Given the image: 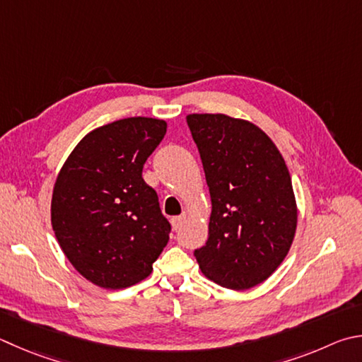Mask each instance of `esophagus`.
Segmentation results:
<instances>
[{"label": "esophagus", "instance_id": "1", "mask_svg": "<svg viewBox=\"0 0 362 362\" xmlns=\"http://www.w3.org/2000/svg\"><path fill=\"white\" fill-rule=\"evenodd\" d=\"M185 221H187V215H185V214L179 215V216H174V218L170 220V223H173V228L175 229V231H177V229H179Z\"/></svg>", "mask_w": 362, "mask_h": 362}]
</instances>
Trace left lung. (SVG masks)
I'll use <instances>...</instances> for the list:
<instances>
[{
    "label": "left lung",
    "mask_w": 362,
    "mask_h": 362,
    "mask_svg": "<svg viewBox=\"0 0 362 362\" xmlns=\"http://www.w3.org/2000/svg\"><path fill=\"white\" fill-rule=\"evenodd\" d=\"M212 201L201 272L229 290H248L277 269L293 244L298 209L284 156L264 131L225 114H192Z\"/></svg>",
    "instance_id": "obj_1"
}]
</instances>
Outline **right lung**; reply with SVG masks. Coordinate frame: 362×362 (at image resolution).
<instances>
[{"instance_id":"obj_1","label":"right lung","mask_w":362,"mask_h":362,"mask_svg":"<svg viewBox=\"0 0 362 362\" xmlns=\"http://www.w3.org/2000/svg\"><path fill=\"white\" fill-rule=\"evenodd\" d=\"M164 120L131 117L91 131L57 177L52 228L76 271L122 290L148 277L170 223L142 168L166 134Z\"/></svg>"}]
</instances>
